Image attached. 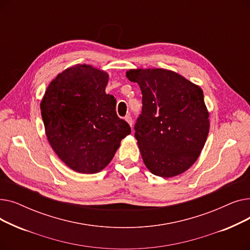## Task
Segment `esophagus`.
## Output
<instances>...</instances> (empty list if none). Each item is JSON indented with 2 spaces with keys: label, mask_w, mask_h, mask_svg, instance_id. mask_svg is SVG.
Listing matches in <instances>:
<instances>
[{
  "label": "esophagus",
  "mask_w": 250,
  "mask_h": 250,
  "mask_svg": "<svg viewBox=\"0 0 250 250\" xmlns=\"http://www.w3.org/2000/svg\"><path fill=\"white\" fill-rule=\"evenodd\" d=\"M125 122L129 125L130 127L133 126V120H132V117H130V115H126V116L125 117Z\"/></svg>",
  "instance_id": "1"
}]
</instances>
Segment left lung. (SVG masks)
I'll use <instances>...</instances> for the list:
<instances>
[{
    "label": "left lung",
    "mask_w": 250,
    "mask_h": 250,
    "mask_svg": "<svg viewBox=\"0 0 250 250\" xmlns=\"http://www.w3.org/2000/svg\"><path fill=\"white\" fill-rule=\"evenodd\" d=\"M125 76L143 94L135 137L144 163L163 178L186 172L198 160L209 129L203 90L166 69H130Z\"/></svg>",
    "instance_id": "1"
}]
</instances>
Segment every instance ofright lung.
I'll use <instances>...</instances> for the list:
<instances>
[{"label": "right lung", "mask_w": 250, "mask_h": 250, "mask_svg": "<svg viewBox=\"0 0 250 250\" xmlns=\"http://www.w3.org/2000/svg\"><path fill=\"white\" fill-rule=\"evenodd\" d=\"M109 75L91 64H75L52 80L41 102L46 138L59 158L79 173L101 171L130 134L105 93Z\"/></svg>", "instance_id": "1"}]
</instances>
